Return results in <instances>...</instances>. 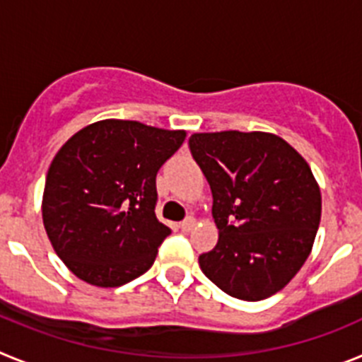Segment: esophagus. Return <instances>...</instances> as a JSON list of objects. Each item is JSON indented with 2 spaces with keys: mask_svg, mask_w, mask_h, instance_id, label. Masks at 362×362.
<instances>
[{
  "mask_svg": "<svg viewBox=\"0 0 362 362\" xmlns=\"http://www.w3.org/2000/svg\"><path fill=\"white\" fill-rule=\"evenodd\" d=\"M194 226H196V219H194V217H187V219L179 223V228L183 230V232H190Z\"/></svg>",
  "mask_w": 362,
  "mask_h": 362,
  "instance_id": "34e87169",
  "label": "esophagus"
}]
</instances>
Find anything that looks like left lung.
Listing matches in <instances>:
<instances>
[{
	"instance_id": "8db88e82",
	"label": "left lung",
	"mask_w": 362,
	"mask_h": 362,
	"mask_svg": "<svg viewBox=\"0 0 362 362\" xmlns=\"http://www.w3.org/2000/svg\"><path fill=\"white\" fill-rule=\"evenodd\" d=\"M190 152L212 188L217 245L203 274L228 296L261 300L283 290L312 252L321 190L308 163L267 132L194 134Z\"/></svg>"
}]
</instances>
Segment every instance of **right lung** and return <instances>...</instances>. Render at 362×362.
Instances as JSON below:
<instances>
[{
  "mask_svg": "<svg viewBox=\"0 0 362 362\" xmlns=\"http://www.w3.org/2000/svg\"><path fill=\"white\" fill-rule=\"evenodd\" d=\"M185 137V130L103 119L59 148L41 210L54 250L74 276L116 288L152 267L170 235L156 217V175Z\"/></svg>",
  "mask_w": 362,
  "mask_h": 362,
  "instance_id": "right-lung-1",
  "label": "right lung"
}]
</instances>
